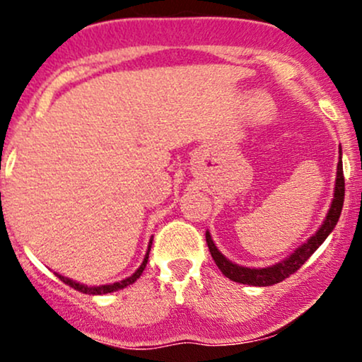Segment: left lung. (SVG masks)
<instances>
[{
    "label": "left lung",
    "instance_id": "obj_1",
    "mask_svg": "<svg viewBox=\"0 0 362 362\" xmlns=\"http://www.w3.org/2000/svg\"><path fill=\"white\" fill-rule=\"evenodd\" d=\"M344 170H342V161H339L337 165V180H335V194L334 201H332L330 211H328L327 219L323 221L322 228L315 233L305 245H301L289 259H286L281 264L272 265V267L265 269H248L242 267V265H236L233 262H230L221 252L216 248L211 235L206 231V242L209 247L211 257H213L218 269L221 271L228 279L240 282V284H250V286H272L277 282L288 279L291 274H294L298 269H301V265L313 255L315 250L325 242V238L332 233V230L337 224L340 213H342L344 206V195H346V184H344Z\"/></svg>",
    "mask_w": 362,
    "mask_h": 362
}]
</instances>
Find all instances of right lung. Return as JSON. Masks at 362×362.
<instances>
[{
    "mask_svg": "<svg viewBox=\"0 0 362 362\" xmlns=\"http://www.w3.org/2000/svg\"><path fill=\"white\" fill-rule=\"evenodd\" d=\"M149 250H151V242H149V247H148L146 257H144L143 264H141V267L138 269V271H136L134 274H132L131 277H127V279H124V281H120V282H114V284H103V286H95V288H88V286L80 284V282H74V281H71V279H68V277H62V276H59V274H56V276L59 277V279H61L62 282H64V284H68L69 288H73V289L80 291V293H85V294H107V293H114V291L126 288V286L132 284V282L139 279V276H141V274H143L144 267H146V264H148Z\"/></svg>",
    "mask_w": 362,
    "mask_h": 362,
    "instance_id": "right-lung-1",
    "label": "right lung"
}]
</instances>
